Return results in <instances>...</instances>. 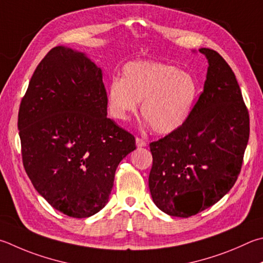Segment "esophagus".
<instances>
[{
	"label": "esophagus",
	"instance_id": "34e87169",
	"mask_svg": "<svg viewBox=\"0 0 263 263\" xmlns=\"http://www.w3.org/2000/svg\"><path fill=\"white\" fill-rule=\"evenodd\" d=\"M136 144H137L138 148H141V147H146L147 146V142L144 139H141V138H137Z\"/></svg>",
	"mask_w": 263,
	"mask_h": 263
}]
</instances>
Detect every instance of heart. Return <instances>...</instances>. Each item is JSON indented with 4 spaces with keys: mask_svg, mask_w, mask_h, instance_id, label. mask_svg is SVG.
<instances>
[{
    "mask_svg": "<svg viewBox=\"0 0 263 263\" xmlns=\"http://www.w3.org/2000/svg\"><path fill=\"white\" fill-rule=\"evenodd\" d=\"M122 74L108 85V109L114 118L125 121L141 102V115L160 135L177 131L189 121L199 94L192 74L156 61L128 62Z\"/></svg>",
    "mask_w": 263,
    "mask_h": 263,
    "instance_id": "heart-1",
    "label": "heart"
}]
</instances>
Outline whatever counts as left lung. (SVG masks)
Instances as JSON below:
<instances>
[{
  "instance_id": "8db88e82",
  "label": "left lung",
  "mask_w": 263,
  "mask_h": 263,
  "mask_svg": "<svg viewBox=\"0 0 263 263\" xmlns=\"http://www.w3.org/2000/svg\"><path fill=\"white\" fill-rule=\"evenodd\" d=\"M199 51L208 60L207 79L189 121L149 144L153 201L175 217L193 216L232 189L250 138V116L235 73L217 51Z\"/></svg>"
}]
</instances>
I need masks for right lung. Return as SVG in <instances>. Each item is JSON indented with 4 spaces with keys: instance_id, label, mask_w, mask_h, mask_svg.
Masks as SVG:
<instances>
[{
    "instance_id": "1",
    "label": "right lung",
    "mask_w": 263,
    "mask_h": 263,
    "mask_svg": "<svg viewBox=\"0 0 263 263\" xmlns=\"http://www.w3.org/2000/svg\"><path fill=\"white\" fill-rule=\"evenodd\" d=\"M102 71L84 52L57 46L33 73L18 112L23 164L51 207L74 218L106 206L115 171L136 149L107 117Z\"/></svg>"
}]
</instances>
